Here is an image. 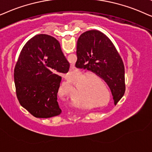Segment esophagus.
I'll list each match as a JSON object with an SVG mask.
<instances>
[{"mask_svg": "<svg viewBox=\"0 0 152 152\" xmlns=\"http://www.w3.org/2000/svg\"><path fill=\"white\" fill-rule=\"evenodd\" d=\"M71 71H72V72H73V71H74V66H72V67L71 68Z\"/></svg>", "mask_w": 152, "mask_h": 152, "instance_id": "esophagus-1", "label": "esophagus"}]
</instances>
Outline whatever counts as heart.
I'll return each instance as SVG.
<instances>
[{
  "mask_svg": "<svg viewBox=\"0 0 152 152\" xmlns=\"http://www.w3.org/2000/svg\"><path fill=\"white\" fill-rule=\"evenodd\" d=\"M86 74H83V73L79 72L78 74H77L76 76L74 77H71L69 78L68 80V84L70 86H73L74 84H77L78 82L80 81L79 85H81V88H83V87H84V86L88 83V76H85Z\"/></svg>",
  "mask_w": 152,
  "mask_h": 152,
  "instance_id": "obj_1",
  "label": "heart"
}]
</instances>
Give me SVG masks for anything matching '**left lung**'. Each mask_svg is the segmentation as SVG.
Instances as JSON below:
<instances>
[{
  "mask_svg": "<svg viewBox=\"0 0 152 152\" xmlns=\"http://www.w3.org/2000/svg\"><path fill=\"white\" fill-rule=\"evenodd\" d=\"M76 67L87 69L108 84L115 104L125 92L124 66L114 44L99 30L81 34L77 42Z\"/></svg>",
  "mask_w": 152,
  "mask_h": 152,
  "instance_id": "obj_1",
  "label": "left lung"
}]
</instances>
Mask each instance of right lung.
I'll return each instance as SVG.
<instances>
[{"instance_id": "1", "label": "right lung", "mask_w": 152, "mask_h": 152, "mask_svg": "<svg viewBox=\"0 0 152 152\" xmlns=\"http://www.w3.org/2000/svg\"><path fill=\"white\" fill-rule=\"evenodd\" d=\"M70 64L60 43L48 35H37L22 48L15 68L16 93L19 104L37 118L61 113L57 101L62 77Z\"/></svg>"}]
</instances>
